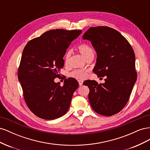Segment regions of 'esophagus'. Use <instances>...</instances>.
Here are the masks:
<instances>
[{"instance_id":"esophagus-1","label":"esophagus","mask_w":150,"mask_h":150,"mask_svg":"<svg viewBox=\"0 0 150 150\" xmlns=\"http://www.w3.org/2000/svg\"><path fill=\"white\" fill-rule=\"evenodd\" d=\"M78 83H79V86H82L83 84V81H82V80H78Z\"/></svg>"}]
</instances>
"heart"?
<instances>
[{
	"mask_svg": "<svg viewBox=\"0 0 150 150\" xmlns=\"http://www.w3.org/2000/svg\"><path fill=\"white\" fill-rule=\"evenodd\" d=\"M78 51L82 54V56L87 59L89 56L94 55V51L92 47L89 46L87 44H81L78 47ZM71 56V52L67 51L64 56V61L66 64L68 62ZM69 76L71 78L78 79H83L86 78L88 76V71L86 70L82 69H75L70 72Z\"/></svg>",
	"mask_w": 150,
	"mask_h": 150,
	"instance_id": "1",
	"label": "heart"
}]
</instances>
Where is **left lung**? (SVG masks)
<instances>
[{
    "instance_id": "obj_1",
    "label": "left lung",
    "mask_w": 150,
    "mask_h": 150,
    "mask_svg": "<svg viewBox=\"0 0 150 150\" xmlns=\"http://www.w3.org/2000/svg\"><path fill=\"white\" fill-rule=\"evenodd\" d=\"M83 39L90 40L97 53L93 72L98 77L106 76L104 83L84 82L89 89V103L99 115H115L128 101L137 79L133 49L118 31L106 26L90 28Z\"/></svg>"
}]
</instances>
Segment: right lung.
<instances>
[{
	"label": "right lung",
	"mask_w": 150,
	"mask_h": 150,
	"mask_svg": "<svg viewBox=\"0 0 150 150\" xmlns=\"http://www.w3.org/2000/svg\"><path fill=\"white\" fill-rule=\"evenodd\" d=\"M81 33L80 30H49L30 40L23 50L18 79L26 104L40 118L54 120L68 111L79 83L69 78L61 86L54 79L60 76L67 49Z\"/></svg>",
	"instance_id": "1"
}]
</instances>
